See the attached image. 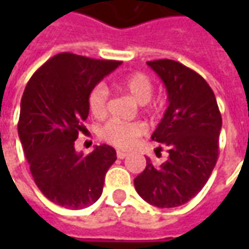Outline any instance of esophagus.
I'll return each mask as SVG.
<instances>
[{
    "label": "esophagus",
    "mask_w": 249,
    "mask_h": 249,
    "mask_svg": "<svg viewBox=\"0 0 249 249\" xmlns=\"http://www.w3.org/2000/svg\"><path fill=\"white\" fill-rule=\"evenodd\" d=\"M128 156V153L124 151H117V157H119L120 160H123V159H125V157Z\"/></svg>",
    "instance_id": "esophagus-1"
}]
</instances>
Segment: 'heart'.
Masks as SVG:
<instances>
[{"instance_id": "heart-1", "label": "heart", "mask_w": 249, "mask_h": 249, "mask_svg": "<svg viewBox=\"0 0 249 249\" xmlns=\"http://www.w3.org/2000/svg\"><path fill=\"white\" fill-rule=\"evenodd\" d=\"M116 87L120 92L129 96L139 105L148 103L153 93L151 78L144 73H132L117 81ZM88 105L94 117H104L108 108V89L104 85L93 88L88 97ZM144 132L145 126L140 123L124 124L119 121H110L101 129V137L117 148H130L141 135H144Z\"/></svg>"}]
</instances>
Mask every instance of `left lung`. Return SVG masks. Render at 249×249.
<instances>
[{
    "label": "left lung",
    "mask_w": 249,
    "mask_h": 249,
    "mask_svg": "<svg viewBox=\"0 0 249 249\" xmlns=\"http://www.w3.org/2000/svg\"><path fill=\"white\" fill-rule=\"evenodd\" d=\"M146 64L167 89L169 104L151 139L165 146L169 156L160 165L146 159L135 188L151 205L175 208L195 197L213 171L221 114L213 90L196 71L167 58Z\"/></svg>",
    "instance_id": "8db88e82"
}]
</instances>
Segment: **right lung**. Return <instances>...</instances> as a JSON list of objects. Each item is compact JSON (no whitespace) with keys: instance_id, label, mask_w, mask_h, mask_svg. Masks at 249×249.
Masks as SVG:
<instances>
[{"instance_id":"right-lung-1","label":"right lung","mask_w":249,"mask_h":249,"mask_svg":"<svg viewBox=\"0 0 249 249\" xmlns=\"http://www.w3.org/2000/svg\"><path fill=\"white\" fill-rule=\"evenodd\" d=\"M121 61L60 53L32 76L21 98L19 141L36 185L64 208L82 209L103 193L116 151L103 144L82 156L74 141L88 119L89 93Z\"/></svg>"}]
</instances>
